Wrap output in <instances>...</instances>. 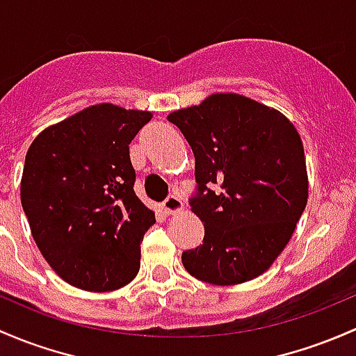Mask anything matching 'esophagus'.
Wrapping results in <instances>:
<instances>
[{"label":"esophagus","instance_id":"obj_1","mask_svg":"<svg viewBox=\"0 0 356 356\" xmlns=\"http://www.w3.org/2000/svg\"><path fill=\"white\" fill-rule=\"evenodd\" d=\"M162 208H163V211L168 213V215L181 211L182 209L181 197H177L175 194H170V196H167V200L162 203Z\"/></svg>","mask_w":356,"mask_h":356}]
</instances>
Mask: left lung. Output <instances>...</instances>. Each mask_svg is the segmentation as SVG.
Wrapping results in <instances>:
<instances>
[{
    "label": "left lung",
    "instance_id": "left-lung-1",
    "mask_svg": "<svg viewBox=\"0 0 356 356\" xmlns=\"http://www.w3.org/2000/svg\"><path fill=\"white\" fill-rule=\"evenodd\" d=\"M167 119L194 153L197 189L189 204L204 225L203 244L182 252L186 271L222 286L257 278L305 209L300 134L282 112L238 93H215Z\"/></svg>",
    "mask_w": 356,
    "mask_h": 356
}]
</instances>
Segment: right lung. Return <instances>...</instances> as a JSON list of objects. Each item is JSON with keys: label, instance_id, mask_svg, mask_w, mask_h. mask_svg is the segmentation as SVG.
Returning <instances> with one entry per match:
<instances>
[{"label": "right lung", "instance_id": "right-lung-1", "mask_svg": "<svg viewBox=\"0 0 356 356\" xmlns=\"http://www.w3.org/2000/svg\"><path fill=\"white\" fill-rule=\"evenodd\" d=\"M149 119L152 112L97 104L30 145L22 207L39 250L70 285L111 291L140 271L155 213L134 194L129 143Z\"/></svg>", "mask_w": 356, "mask_h": 356}]
</instances>
